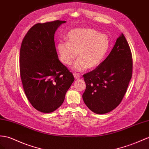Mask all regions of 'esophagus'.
Returning a JSON list of instances; mask_svg holds the SVG:
<instances>
[{
  "mask_svg": "<svg viewBox=\"0 0 149 149\" xmlns=\"http://www.w3.org/2000/svg\"><path fill=\"white\" fill-rule=\"evenodd\" d=\"M74 77H75V79H78L81 77V75L79 74H77V73H74Z\"/></svg>",
  "mask_w": 149,
  "mask_h": 149,
  "instance_id": "obj_1",
  "label": "esophagus"
}]
</instances>
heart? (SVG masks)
I'll use <instances>...</instances> for the list:
<instances>
[{"instance_id":"b5f03b06","label":"heart","mask_w":149,"mask_h":149,"mask_svg":"<svg viewBox=\"0 0 149 149\" xmlns=\"http://www.w3.org/2000/svg\"><path fill=\"white\" fill-rule=\"evenodd\" d=\"M67 39L68 41L59 42L57 48L61 62L67 65H71L78 55L79 58L73 67L75 70L96 68L109 50L108 37L92 28L72 29L68 33Z\"/></svg>"}]
</instances>
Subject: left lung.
I'll list each match as a JSON object with an SVG mask.
<instances>
[{"label": "left lung", "instance_id": "1", "mask_svg": "<svg viewBox=\"0 0 149 149\" xmlns=\"http://www.w3.org/2000/svg\"><path fill=\"white\" fill-rule=\"evenodd\" d=\"M132 70V52L122 33L103 62L83 75L86 88L82 98L86 106L96 114L116 108L127 92Z\"/></svg>", "mask_w": 149, "mask_h": 149}]
</instances>
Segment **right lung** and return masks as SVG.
I'll return each mask as SVG.
<instances>
[{
  "label": "right lung",
  "mask_w": 149,
  "mask_h": 149,
  "mask_svg": "<svg viewBox=\"0 0 149 149\" xmlns=\"http://www.w3.org/2000/svg\"><path fill=\"white\" fill-rule=\"evenodd\" d=\"M65 21L38 23L22 41L19 56L21 79L26 96L38 111H54L62 104L74 75L60 62L54 35Z\"/></svg>",
  "instance_id": "right-lung-1"
}]
</instances>
